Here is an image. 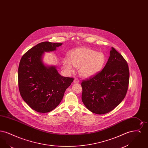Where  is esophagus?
<instances>
[{
    "mask_svg": "<svg viewBox=\"0 0 148 148\" xmlns=\"http://www.w3.org/2000/svg\"><path fill=\"white\" fill-rule=\"evenodd\" d=\"M79 83V80L77 79H75L74 80V83Z\"/></svg>",
    "mask_w": 148,
    "mask_h": 148,
    "instance_id": "obj_1",
    "label": "esophagus"
}]
</instances>
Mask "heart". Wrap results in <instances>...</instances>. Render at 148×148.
I'll return each instance as SVG.
<instances>
[{"mask_svg":"<svg viewBox=\"0 0 148 148\" xmlns=\"http://www.w3.org/2000/svg\"><path fill=\"white\" fill-rule=\"evenodd\" d=\"M106 62L105 54L89 48H80L73 50L70 58L65 57L63 65L69 73L74 71V67L78 69L83 77H90L98 74L103 69Z\"/></svg>","mask_w":148,"mask_h":148,"instance_id":"b5f03b06","label":"heart"}]
</instances>
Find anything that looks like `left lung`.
<instances>
[{
	"instance_id": "obj_1",
	"label": "left lung",
	"mask_w": 148,
	"mask_h": 148,
	"mask_svg": "<svg viewBox=\"0 0 148 148\" xmlns=\"http://www.w3.org/2000/svg\"><path fill=\"white\" fill-rule=\"evenodd\" d=\"M129 81V71L126 60L112 47L104 69L82 82V101L92 113H109L125 98Z\"/></svg>"
}]
</instances>
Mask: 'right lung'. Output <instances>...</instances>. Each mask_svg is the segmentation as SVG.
<instances>
[{"label":"right lung","mask_w":148,"mask_h":148,"mask_svg":"<svg viewBox=\"0 0 148 148\" xmlns=\"http://www.w3.org/2000/svg\"><path fill=\"white\" fill-rule=\"evenodd\" d=\"M62 43L40 42L22 56L18 68V85L24 101L39 113L50 112L61 102L74 79L62 76L55 65L43 62L44 53L56 51Z\"/></svg>","instance_id":"1"}]
</instances>
